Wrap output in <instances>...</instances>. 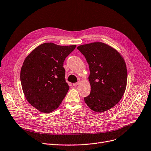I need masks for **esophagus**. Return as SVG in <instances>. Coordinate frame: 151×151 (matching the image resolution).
I'll return each instance as SVG.
<instances>
[{"mask_svg": "<svg viewBox=\"0 0 151 151\" xmlns=\"http://www.w3.org/2000/svg\"><path fill=\"white\" fill-rule=\"evenodd\" d=\"M79 84H80V82L75 83H73V86H78Z\"/></svg>", "mask_w": 151, "mask_h": 151, "instance_id": "1", "label": "esophagus"}]
</instances>
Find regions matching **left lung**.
<instances>
[{
	"mask_svg": "<svg viewBox=\"0 0 151 151\" xmlns=\"http://www.w3.org/2000/svg\"><path fill=\"white\" fill-rule=\"evenodd\" d=\"M89 66L91 91L84 101L95 112L102 113L121 100L127 82V70L121 54L111 46L94 42L78 46Z\"/></svg>",
	"mask_w": 151,
	"mask_h": 151,
	"instance_id": "8db88e82",
	"label": "left lung"
}]
</instances>
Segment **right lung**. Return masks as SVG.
<instances>
[{"instance_id":"1","label":"right lung","mask_w":151,"mask_h":151,"mask_svg":"<svg viewBox=\"0 0 151 151\" xmlns=\"http://www.w3.org/2000/svg\"><path fill=\"white\" fill-rule=\"evenodd\" d=\"M76 46L45 43L24 61L20 73L22 89L27 101L40 111H52L65 97L69 86L63 62Z\"/></svg>"}]
</instances>
